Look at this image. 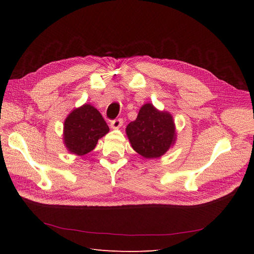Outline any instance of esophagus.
<instances>
[{
	"label": "esophagus",
	"mask_w": 254,
	"mask_h": 254,
	"mask_svg": "<svg viewBox=\"0 0 254 254\" xmlns=\"http://www.w3.org/2000/svg\"><path fill=\"white\" fill-rule=\"evenodd\" d=\"M123 119H117V120H113L112 122H111V128L112 129H119V128H121V126L123 125Z\"/></svg>",
	"instance_id": "1"
}]
</instances>
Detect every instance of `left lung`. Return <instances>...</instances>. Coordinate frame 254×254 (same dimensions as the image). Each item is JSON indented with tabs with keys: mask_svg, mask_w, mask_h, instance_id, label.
<instances>
[{
	"mask_svg": "<svg viewBox=\"0 0 254 254\" xmlns=\"http://www.w3.org/2000/svg\"><path fill=\"white\" fill-rule=\"evenodd\" d=\"M126 133L132 148L146 159L160 158L176 141L172 114L159 111L152 104H145L135 121L129 123Z\"/></svg>",
	"mask_w": 254,
	"mask_h": 254,
	"instance_id": "8db88e82",
	"label": "left lung"
}]
</instances>
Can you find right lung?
I'll use <instances>...</instances> for the list:
<instances>
[{"label": "right lung", "mask_w": 254, "mask_h": 254, "mask_svg": "<svg viewBox=\"0 0 254 254\" xmlns=\"http://www.w3.org/2000/svg\"><path fill=\"white\" fill-rule=\"evenodd\" d=\"M108 132L109 127L102 114L93 106L84 104L65 119L64 142L71 153L83 156L93 150L97 141Z\"/></svg>", "instance_id": "add662e5"}]
</instances>
